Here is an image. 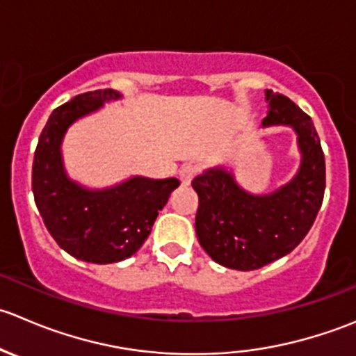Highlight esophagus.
<instances>
[{"instance_id":"obj_1","label":"esophagus","mask_w":356,"mask_h":356,"mask_svg":"<svg viewBox=\"0 0 356 356\" xmlns=\"http://www.w3.org/2000/svg\"><path fill=\"white\" fill-rule=\"evenodd\" d=\"M197 175V168L192 166V164H186L179 170V181H181L183 186H188L192 183V179L195 178Z\"/></svg>"}]
</instances>
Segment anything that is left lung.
I'll list each match as a JSON object with an SVG mask.
<instances>
[{"instance_id": "obj_1", "label": "left lung", "mask_w": 356, "mask_h": 356, "mask_svg": "<svg viewBox=\"0 0 356 356\" xmlns=\"http://www.w3.org/2000/svg\"><path fill=\"white\" fill-rule=\"evenodd\" d=\"M261 128L287 126L298 136V173L268 193H252L238 185L227 166L207 168L193 178L199 195L195 232L204 251L221 266L258 270L289 254L312 228L325 190V159L309 115L272 90Z\"/></svg>"}]
</instances>
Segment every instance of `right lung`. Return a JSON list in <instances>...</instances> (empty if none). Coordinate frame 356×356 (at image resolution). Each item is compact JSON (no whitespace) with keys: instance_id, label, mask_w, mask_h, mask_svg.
<instances>
[{"instance_id":"add662e5","label":"right lung","mask_w":356,"mask_h":356,"mask_svg":"<svg viewBox=\"0 0 356 356\" xmlns=\"http://www.w3.org/2000/svg\"><path fill=\"white\" fill-rule=\"evenodd\" d=\"M114 90L77 95L51 112L33 163V193L51 237L70 256L108 265L135 254L149 237L159 211L179 185L177 178L129 177L105 188H90L67 175L62 143L79 119L121 100Z\"/></svg>"}]
</instances>
